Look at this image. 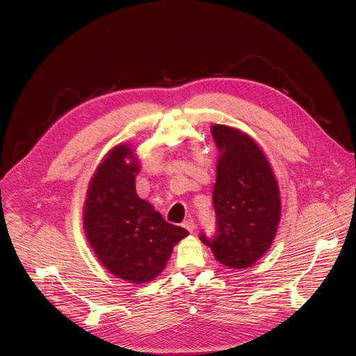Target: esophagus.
Returning a JSON list of instances; mask_svg holds the SVG:
<instances>
[{"label":"esophagus","instance_id":"esophagus-1","mask_svg":"<svg viewBox=\"0 0 356 356\" xmlns=\"http://www.w3.org/2000/svg\"><path fill=\"white\" fill-rule=\"evenodd\" d=\"M183 227H184L188 232H193V231L195 229V222H194L193 218H188V220H186V221L183 222Z\"/></svg>","mask_w":356,"mask_h":356}]
</instances>
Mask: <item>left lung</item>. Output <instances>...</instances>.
<instances>
[{
	"label": "left lung",
	"mask_w": 356,
	"mask_h": 356,
	"mask_svg": "<svg viewBox=\"0 0 356 356\" xmlns=\"http://www.w3.org/2000/svg\"><path fill=\"white\" fill-rule=\"evenodd\" d=\"M213 138L222 155L213 190L216 234H200L218 262L245 269L273 242L280 220V195L272 168L259 146L238 129L214 125Z\"/></svg>",
	"instance_id": "obj_1"
}]
</instances>
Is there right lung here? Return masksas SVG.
Wrapping results in <instances>:
<instances>
[{"label": "right lung", "mask_w": 356, "mask_h": 356, "mask_svg": "<svg viewBox=\"0 0 356 356\" xmlns=\"http://www.w3.org/2000/svg\"><path fill=\"white\" fill-rule=\"evenodd\" d=\"M131 154L120 145L98 166L87 191L84 229L106 269L131 283H145L165 269L173 246L188 232L166 222L138 197V165L125 163Z\"/></svg>", "instance_id": "add662e5"}]
</instances>
